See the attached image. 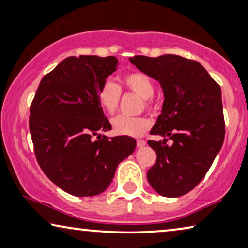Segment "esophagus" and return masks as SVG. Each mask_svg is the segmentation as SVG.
<instances>
[{
	"instance_id": "34e87169",
	"label": "esophagus",
	"mask_w": 248,
	"mask_h": 248,
	"mask_svg": "<svg viewBox=\"0 0 248 248\" xmlns=\"http://www.w3.org/2000/svg\"><path fill=\"white\" fill-rule=\"evenodd\" d=\"M145 144H147V142H145L144 140H138V141H137V145H138V148H142V147H144Z\"/></svg>"
}]
</instances>
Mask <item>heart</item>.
Segmentation results:
<instances>
[{
	"label": "heart",
	"mask_w": 248,
	"mask_h": 248,
	"mask_svg": "<svg viewBox=\"0 0 248 248\" xmlns=\"http://www.w3.org/2000/svg\"><path fill=\"white\" fill-rule=\"evenodd\" d=\"M123 84L132 93L143 98L145 107L151 108L155 86L150 77L142 72H132L123 78ZM97 99L105 113L114 115L118 109L121 100L120 87L113 81L106 80L97 91ZM150 121L145 117H128L124 115L115 117L111 122L115 133L133 138L143 135L150 127Z\"/></svg>",
	"instance_id": "heart-1"
}]
</instances>
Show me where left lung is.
<instances>
[{"label":"left lung","mask_w":248,"mask_h":248,"mask_svg":"<svg viewBox=\"0 0 248 248\" xmlns=\"http://www.w3.org/2000/svg\"><path fill=\"white\" fill-rule=\"evenodd\" d=\"M130 62L157 80L164 93L161 114L150 131L164 140L148 142L157 154L149 184L158 194L178 198L202 181L222 147L221 88L199 62L174 54L138 55Z\"/></svg>","instance_id":"left-lung-1"}]
</instances>
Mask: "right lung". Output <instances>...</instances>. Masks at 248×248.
<instances>
[{
  "instance_id": "obj_1",
  "label": "right lung",
  "mask_w": 248,
  "mask_h": 248,
  "mask_svg": "<svg viewBox=\"0 0 248 248\" xmlns=\"http://www.w3.org/2000/svg\"><path fill=\"white\" fill-rule=\"evenodd\" d=\"M117 66L115 56L66 57L43 78L30 106L37 161L54 184L74 196L106 191L117 166L137 147L131 137L99 134L111 126L97 91Z\"/></svg>"
}]
</instances>
